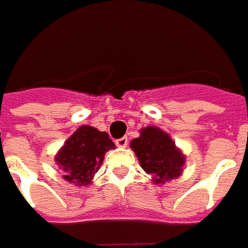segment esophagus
<instances>
[{
    "label": "esophagus",
    "mask_w": 248,
    "mask_h": 248,
    "mask_svg": "<svg viewBox=\"0 0 248 248\" xmlns=\"http://www.w3.org/2000/svg\"><path fill=\"white\" fill-rule=\"evenodd\" d=\"M115 144L118 147H121V148H124V147H127L129 140H127V137H121V139L115 140Z\"/></svg>",
    "instance_id": "1"
}]
</instances>
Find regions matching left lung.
Here are the masks:
<instances>
[{"label":"left lung","mask_w":248,"mask_h":248,"mask_svg":"<svg viewBox=\"0 0 248 248\" xmlns=\"http://www.w3.org/2000/svg\"><path fill=\"white\" fill-rule=\"evenodd\" d=\"M132 150L140 160L141 167L154 175L155 184L177 178L183 171L185 158L175 148L170 136L158 127L148 126L141 130L140 137L130 142Z\"/></svg>","instance_id":"8db88e82"}]
</instances>
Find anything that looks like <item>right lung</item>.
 <instances>
[{
    "label": "right lung",
    "instance_id": "obj_1",
    "mask_svg": "<svg viewBox=\"0 0 248 248\" xmlns=\"http://www.w3.org/2000/svg\"><path fill=\"white\" fill-rule=\"evenodd\" d=\"M115 144L106 132L92 126H81L65 141L59 151L56 162L63 171L65 181L75 185H88L98 171L104 155Z\"/></svg>",
    "mask_w": 248,
    "mask_h": 248
}]
</instances>
